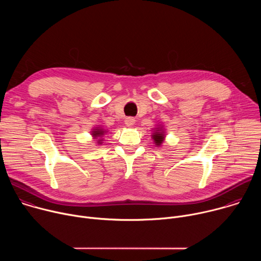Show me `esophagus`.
Returning a JSON list of instances; mask_svg holds the SVG:
<instances>
[{"instance_id": "obj_1", "label": "esophagus", "mask_w": 261, "mask_h": 261, "mask_svg": "<svg viewBox=\"0 0 261 261\" xmlns=\"http://www.w3.org/2000/svg\"><path fill=\"white\" fill-rule=\"evenodd\" d=\"M125 124H126V126H128V127H132V126L135 124V120H134L133 118H127V119L125 120Z\"/></svg>"}]
</instances>
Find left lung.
Returning a JSON list of instances; mask_svg holds the SVG:
<instances>
[{
	"instance_id": "obj_1",
	"label": "left lung",
	"mask_w": 261,
	"mask_h": 261,
	"mask_svg": "<svg viewBox=\"0 0 261 261\" xmlns=\"http://www.w3.org/2000/svg\"><path fill=\"white\" fill-rule=\"evenodd\" d=\"M153 133H152V138L154 140V143L157 146H161V144L164 142L165 140V129L162 125H157V127L155 129H153Z\"/></svg>"
}]
</instances>
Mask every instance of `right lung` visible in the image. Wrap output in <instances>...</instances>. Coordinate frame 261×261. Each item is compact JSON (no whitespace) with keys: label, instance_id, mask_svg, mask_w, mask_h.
I'll return each mask as SVG.
<instances>
[{"label":"right lung","instance_id":"obj_1","mask_svg":"<svg viewBox=\"0 0 261 261\" xmlns=\"http://www.w3.org/2000/svg\"><path fill=\"white\" fill-rule=\"evenodd\" d=\"M107 131L104 130L101 126H97L95 128H93V130L91 131V135L93 136V139H97V143L98 144H102V142L104 141L103 140V135L106 133Z\"/></svg>","mask_w":261,"mask_h":261}]
</instances>
